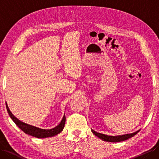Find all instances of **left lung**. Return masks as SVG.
<instances>
[{
	"label": "left lung",
	"instance_id": "left-lung-1",
	"mask_svg": "<svg viewBox=\"0 0 159 159\" xmlns=\"http://www.w3.org/2000/svg\"><path fill=\"white\" fill-rule=\"evenodd\" d=\"M139 130H140L134 132V133H133L122 134V135L110 136V135H107V134H102V133H97V132L94 131L92 129V132L94 134H95L96 137L100 138V139H101L104 141H108V142H120V141H126V140L129 139V138H131V137H133V136L135 135V134H137V133Z\"/></svg>",
	"mask_w": 159,
	"mask_h": 159
}]
</instances>
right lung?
<instances>
[{
  "instance_id": "add662e5",
  "label": "right lung",
  "mask_w": 159,
  "mask_h": 159,
  "mask_svg": "<svg viewBox=\"0 0 159 159\" xmlns=\"http://www.w3.org/2000/svg\"><path fill=\"white\" fill-rule=\"evenodd\" d=\"M6 107L10 117H11V119L14 121V123L17 125V126H18L20 129L24 132V133H25L26 134H29V135H31L33 137H35L37 138H47V137L55 136L57 134H59L63 130L64 126H65V123H66L65 115L63 116L61 121V122L57 125L56 127L51 128V129H42V128H39L38 127L32 126V125L27 124L19 120L18 118L16 117L12 114L11 111H10L9 109L7 102H6Z\"/></svg>"
}]
</instances>
